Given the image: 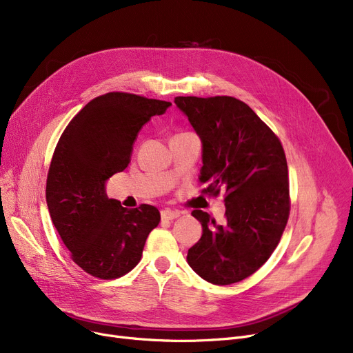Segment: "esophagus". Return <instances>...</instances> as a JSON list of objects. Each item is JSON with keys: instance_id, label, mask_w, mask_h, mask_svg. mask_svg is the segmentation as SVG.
<instances>
[{"instance_id": "esophagus-1", "label": "esophagus", "mask_w": 353, "mask_h": 353, "mask_svg": "<svg viewBox=\"0 0 353 353\" xmlns=\"http://www.w3.org/2000/svg\"><path fill=\"white\" fill-rule=\"evenodd\" d=\"M180 216V213L177 210H170V209H165V210H161V220H173V219H177Z\"/></svg>"}]
</instances>
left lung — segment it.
<instances>
[{"label": "left lung", "mask_w": 353, "mask_h": 353, "mask_svg": "<svg viewBox=\"0 0 353 353\" xmlns=\"http://www.w3.org/2000/svg\"><path fill=\"white\" fill-rule=\"evenodd\" d=\"M203 143L201 193L225 192L226 220L192 214L203 233L188 263L213 285H232L261 268L286 228L290 197L282 143L243 101L229 96L176 97Z\"/></svg>", "instance_id": "left-lung-1"}]
</instances>
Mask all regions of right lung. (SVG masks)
<instances>
[{
  "mask_svg": "<svg viewBox=\"0 0 353 353\" xmlns=\"http://www.w3.org/2000/svg\"><path fill=\"white\" fill-rule=\"evenodd\" d=\"M172 103L113 91L87 103L63 132L51 159L46 199L52 225L71 259L111 281L140 262L160 221L150 205L125 209L105 194V180L130 163L140 128Z\"/></svg>",
  "mask_w": 353,
  "mask_h": 353,
  "instance_id": "1",
  "label": "right lung"
}]
</instances>
